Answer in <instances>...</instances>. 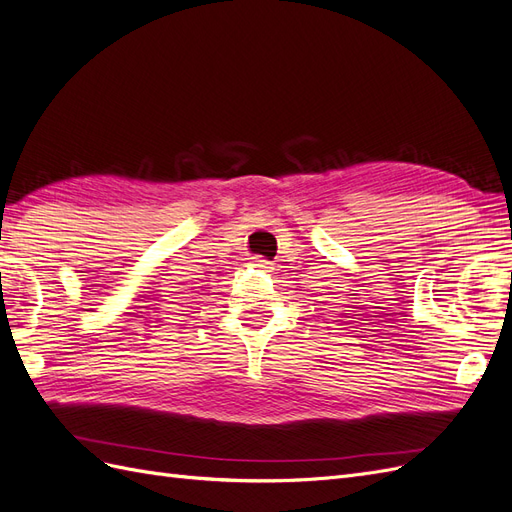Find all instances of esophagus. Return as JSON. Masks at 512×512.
<instances>
[{
    "label": "esophagus",
    "mask_w": 512,
    "mask_h": 512,
    "mask_svg": "<svg viewBox=\"0 0 512 512\" xmlns=\"http://www.w3.org/2000/svg\"><path fill=\"white\" fill-rule=\"evenodd\" d=\"M273 262L271 260H265L262 256H256V258H252V262H250V267H254V269H260V271H271L273 267Z\"/></svg>",
    "instance_id": "obj_1"
}]
</instances>
